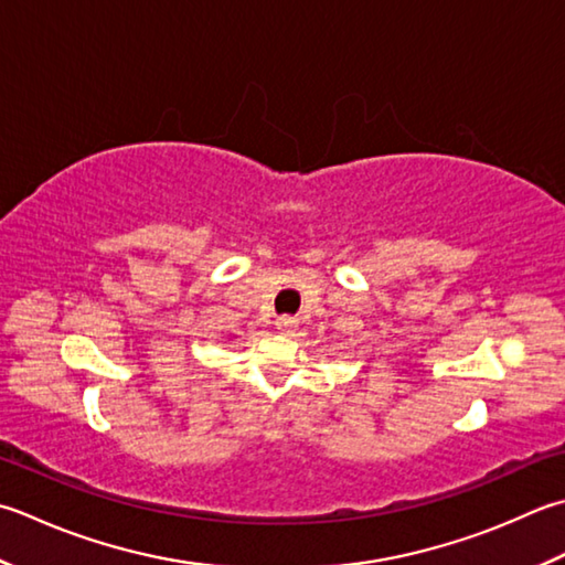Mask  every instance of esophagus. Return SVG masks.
Returning a JSON list of instances; mask_svg holds the SVG:
<instances>
[{
  "instance_id": "esophagus-1",
  "label": "esophagus",
  "mask_w": 565,
  "mask_h": 565,
  "mask_svg": "<svg viewBox=\"0 0 565 565\" xmlns=\"http://www.w3.org/2000/svg\"><path fill=\"white\" fill-rule=\"evenodd\" d=\"M296 328H298V318H294V316H279V318H276V330H279V333L291 335Z\"/></svg>"
}]
</instances>
